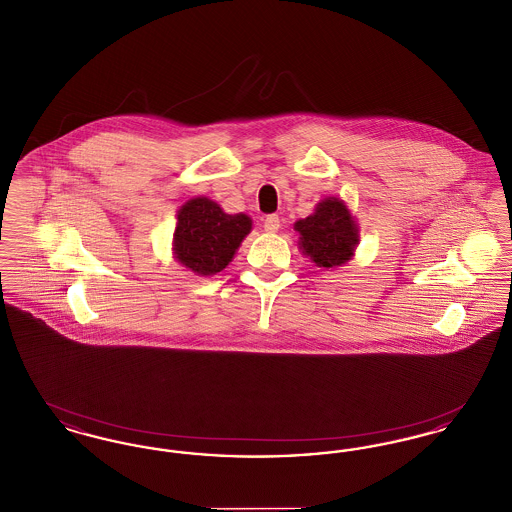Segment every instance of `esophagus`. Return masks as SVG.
Masks as SVG:
<instances>
[{
  "instance_id": "obj_1",
  "label": "esophagus",
  "mask_w": 512,
  "mask_h": 512,
  "mask_svg": "<svg viewBox=\"0 0 512 512\" xmlns=\"http://www.w3.org/2000/svg\"><path fill=\"white\" fill-rule=\"evenodd\" d=\"M263 226H265V230L270 232V234H272V232H278V228H280V217H278V215H267Z\"/></svg>"
}]
</instances>
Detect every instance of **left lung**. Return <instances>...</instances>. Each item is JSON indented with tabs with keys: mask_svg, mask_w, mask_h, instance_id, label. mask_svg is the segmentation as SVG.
Returning a JSON list of instances; mask_svg holds the SVG:
<instances>
[{
	"mask_svg": "<svg viewBox=\"0 0 512 512\" xmlns=\"http://www.w3.org/2000/svg\"><path fill=\"white\" fill-rule=\"evenodd\" d=\"M295 230L301 236L299 245L303 253L322 268L347 263L359 242L355 220L336 197L320 201L311 217L295 222Z\"/></svg>",
	"mask_w": 512,
	"mask_h": 512,
	"instance_id": "8db88e82",
	"label": "left lung"
}]
</instances>
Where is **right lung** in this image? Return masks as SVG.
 Segmentation results:
<instances>
[{
  "instance_id": "add662e5",
  "label": "right lung",
  "mask_w": 512,
  "mask_h": 512,
  "mask_svg": "<svg viewBox=\"0 0 512 512\" xmlns=\"http://www.w3.org/2000/svg\"><path fill=\"white\" fill-rule=\"evenodd\" d=\"M249 232L247 215H226L215 201L195 197L178 211L174 253L184 267L197 274H217L232 261Z\"/></svg>"
}]
</instances>
